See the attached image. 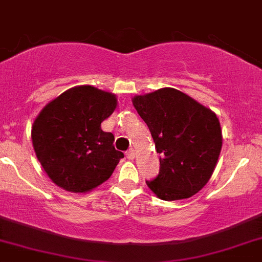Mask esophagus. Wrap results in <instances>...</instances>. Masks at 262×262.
<instances>
[{"instance_id":"34e87169","label":"esophagus","mask_w":262,"mask_h":262,"mask_svg":"<svg viewBox=\"0 0 262 262\" xmlns=\"http://www.w3.org/2000/svg\"><path fill=\"white\" fill-rule=\"evenodd\" d=\"M135 154H136V152H135V150H134V149L127 150V151H126V158H127V159H131V160H132V159L135 158Z\"/></svg>"}]
</instances>
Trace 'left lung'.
Segmentation results:
<instances>
[{"label": "left lung", "mask_w": 262, "mask_h": 262, "mask_svg": "<svg viewBox=\"0 0 262 262\" xmlns=\"http://www.w3.org/2000/svg\"><path fill=\"white\" fill-rule=\"evenodd\" d=\"M152 136L160 170L146 180L163 201L190 198L208 183L222 147V131L215 113L174 88L132 99Z\"/></svg>", "instance_id": "left-lung-1"}]
</instances>
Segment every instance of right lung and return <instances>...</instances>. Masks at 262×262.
<instances>
[{"instance_id": "add662e5", "label": "right lung", "mask_w": 262, "mask_h": 262, "mask_svg": "<svg viewBox=\"0 0 262 262\" xmlns=\"http://www.w3.org/2000/svg\"><path fill=\"white\" fill-rule=\"evenodd\" d=\"M117 106L115 94L92 85L64 92L44 107L31 130L40 164L56 185L83 193L106 182L123 152L101 123Z\"/></svg>"}]
</instances>
